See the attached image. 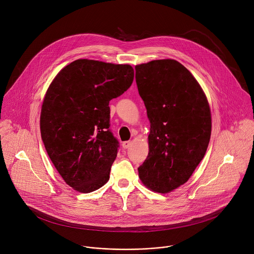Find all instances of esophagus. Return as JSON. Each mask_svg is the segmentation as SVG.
I'll use <instances>...</instances> for the list:
<instances>
[{"label": "esophagus", "instance_id": "34e87169", "mask_svg": "<svg viewBox=\"0 0 254 254\" xmlns=\"http://www.w3.org/2000/svg\"><path fill=\"white\" fill-rule=\"evenodd\" d=\"M130 145H131V142H130V141H125V142L122 143V146H123L124 148H128Z\"/></svg>", "mask_w": 254, "mask_h": 254}]
</instances>
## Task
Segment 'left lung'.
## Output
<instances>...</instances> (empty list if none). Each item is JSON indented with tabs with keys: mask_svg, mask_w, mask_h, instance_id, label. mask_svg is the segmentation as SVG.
I'll return each mask as SVG.
<instances>
[{
	"mask_svg": "<svg viewBox=\"0 0 254 254\" xmlns=\"http://www.w3.org/2000/svg\"><path fill=\"white\" fill-rule=\"evenodd\" d=\"M135 70L150 122L149 151L139 177L148 189L166 193L190 179L206 152L209 105L197 81L177 61H152Z\"/></svg>",
	"mask_w": 254,
	"mask_h": 254,
	"instance_id": "1",
	"label": "left lung"
}]
</instances>
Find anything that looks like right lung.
Instances as JSON below:
<instances>
[{
    "mask_svg": "<svg viewBox=\"0 0 254 254\" xmlns=\"http://www.w3.org/2000/svg\"><path fill=\"white\" fill-rule=\"evenodd\" d=\"M133 80L129 64L77 60L50 85L41 110V136L58 172L74 190L91 192L109 181L119 147L109 129V104Z\"/></svg>",
    "mask_w": 254,
    "mask_h": 254,
    "instance_id": "1",
    "label": "right lung"
}]
</instances>
